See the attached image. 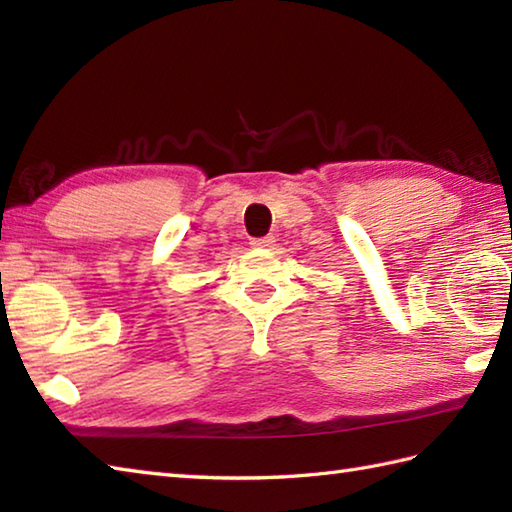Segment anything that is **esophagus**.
Returning a JSON list of instances; mask_svg holds the SVG:
<instances>
[{
	"mask_svg": "<svg viewBox=\"0 0 512 512\" xmlns=\"http://www.w3.org/2000/svg\"><path fill=\"white\" fill-rule=\"evenodd\" d=\"M273 242H275L273 235H264V237H253V239H250V246L268 248V246H273Z\"/></svg>",
	"mask_w": 512,
	"mask_h": 512,
	"instance_id": "esophagus-1",
	"label": "esophagus"
}]
</instances>
